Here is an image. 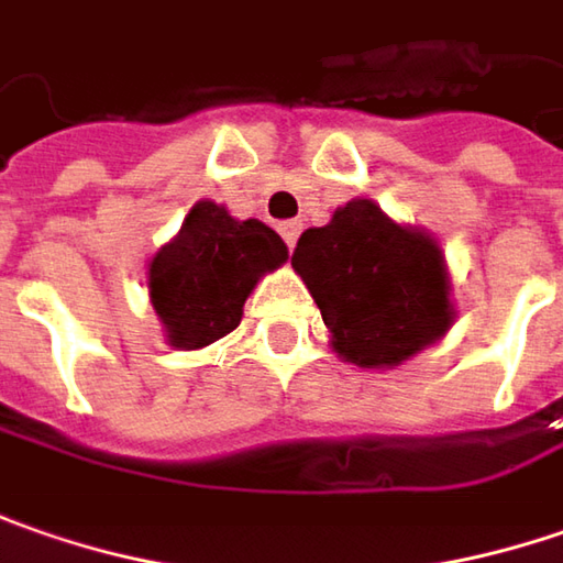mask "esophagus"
Returning a JSON list of instances; mask_svg holds the SVG:
<instances>
[{"label": "esophagus", "instance_id": "34e87169", "mask_svg": "<svg viewBox=\"0 0 563 563\" xmlns=\"http://www.w3.org/2000/svg\"><path fill=\"white\" fill-rule=\"evenodd\" d=\"M299 233H302V223H299V220H286V223H280L283 242H286L289 249H296V242H299Z\"/></svg>", "mask_w": 563, "mask_h": 563}]
</instances>
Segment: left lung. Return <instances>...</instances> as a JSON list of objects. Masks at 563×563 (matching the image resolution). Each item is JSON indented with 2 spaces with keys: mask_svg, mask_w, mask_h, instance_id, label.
<instances>
[{
  "mask_svg": "<svg viewBox=\"0 0 563 563\" xmlns=\"http://www.w3.org/2000/svg\"><path fill=\"white\" fill-rule=\"evenodd\" d=\"M292 271L321 308L333 353L358 368H397L456 321L438 239L397 223L372 198H353L328 227L306 230Z\"/></svg>",
  "mask_w": 563,
  "mask_h": 563,
  "instance_id": "left-lung-1",
  "label": "left lung"
}]
</instances>
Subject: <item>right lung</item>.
Masks as SVG:
<instances>
[{
  "label": "right lung",
  "instance_id": "obj_1",
  "mask_svg": "<svg viewBox=\"0 0 563 563\" xmlns=\"http://www.w3.org/2000/svg\"><path fill=\"white\" fill-rule=\"evenodd\" d=\"M289 249L261 220H235L217 201H198L183 230L147 261V296L173 350H205L239 328L261 277L286 264Z\"/></svg>",
  "mask_w": 563,
  "mask_h": 563
}]
</instances>
